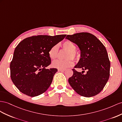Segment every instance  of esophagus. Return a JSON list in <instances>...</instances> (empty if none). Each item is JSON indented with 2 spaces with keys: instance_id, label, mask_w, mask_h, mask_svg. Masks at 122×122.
<instances>
[{
  "instance_id": "obj_1",
  "label": "esophagus",
  "mask_w": 122,
  "mask_h": 122,
  "mask_svg": "<svg viewBox=\"0 0 122 122\" xmlns=\"http://www.w3.org/2000/svg\"><path fill=\"white\" fill-rule=\"evenodd\" d=\"M65 71V70H64V69H58L59 71Z\"/></svg>"
}]
</instances>
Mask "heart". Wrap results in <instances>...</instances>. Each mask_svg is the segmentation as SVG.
<instances>
[{"label":"heart","mask_w":122,"mask_h":122,"mask_svg":"<svg viewBox=\"0 0 122 122\" xmlns=\"http://www.w3.org/2000/svg\"><path fill=\"white\" fill-rule=\"evenodd\" d=\"M63 47L67 51L65 58L63 60H58L52 62V65L55 68L58 69H65L70 67L73 65V61L71 59L74 60H78L80 58V54L76 49V46L74 43L70 41H66L63 43ZM59 53V45L56 44L51 48L48 51L49 57L52 60H55L58 57Z\"/></svg>","instance_id":"1"}]
</instances>
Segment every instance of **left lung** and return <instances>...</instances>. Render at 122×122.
<instances>
[{"instance_id": "obj_1", "label": "left lung", "mask_w": 122, "mask_h": 122, "mask_svg": "<svg viewBox=\"0 0 122 122\" xmlns=\"http://www.w3.org/2000/svg\"><path fill=\"white\" fill-rule=\"evenodd\" d=\"M66 39L79 48L80 59L75 68H81V73L73 69V75L68 82L80 95L90 97L101 92L110 76V62L107 50L97 37L88 32L67 35ZM85 70L87 71L83 74Z\"/></svg>"}]
</instances>
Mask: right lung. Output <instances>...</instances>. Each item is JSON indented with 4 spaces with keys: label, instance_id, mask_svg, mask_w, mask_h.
I'll list each match as a JSON object with an SVG mask.
<instances>
[{
    "label": "right lung",
    "instance_id": "1",
    "mask_svg": "<svg viewBox=\"0 0 122 122\" xmlns=\"http://www.w3.org/2000/svg\"><path fill=\"white\" fill-rule=\"evenodd\" d=\"M66 34L39 35L25 39L18 44L10 63L12 82L24 94L34 97L48 89L57 68L46 69L51 63L48 51Z\"/></svg>",
    "mask_w": 122,
    "mask_h": 122
}]
</instances>
